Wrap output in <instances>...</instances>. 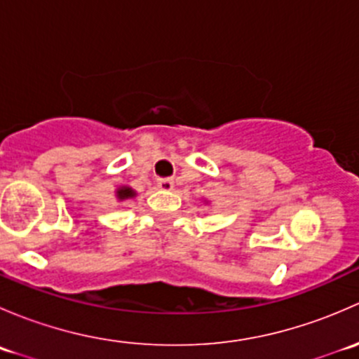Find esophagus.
<instances>
[{
    "mask_svg": "<svg viewBox=\"0 0 359 359\" xmlns=\"http://www.w3.org/2000/svg\"><path fill=\"white\" fill-rule=\"evenodd\" d=\"M158 186L161 187V189L170 191V189H173V180L172 179H158Z\"/></svg>",
    "mask_w": 359,
    "mask_h": 359,
    "instance_id": "1",
    "label": "esophagus"
}]
</instances>
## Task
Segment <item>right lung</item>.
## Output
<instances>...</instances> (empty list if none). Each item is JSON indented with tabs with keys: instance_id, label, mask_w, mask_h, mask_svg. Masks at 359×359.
I'll return each instance as SVG.
<instances>
[{
	"instance_id": "add662e5",
	"label": "right lung",
	"mask_w": 359,
	"mask_h": 359,
	"mask_svg": "<svg viewBox=\"0 0 359 359\" xmlns=\"http://www.w3.org/2000/svg\"><path fill=\"white\" fill-rule=\"evenodd\" d=\"M116 196H118V200H119V201L128 200V198H133V196H135V191H133L132 187L123 186V187H119L118 191H116Z\"/></svg>"
}]
</instances>
